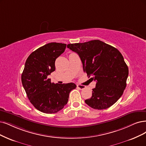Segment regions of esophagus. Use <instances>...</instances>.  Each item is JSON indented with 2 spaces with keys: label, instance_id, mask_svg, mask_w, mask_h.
Instances as JSON below:
<instances>
[{
  "label": "esophagus",
  "instance_id": "1",
  "mask_svg": "<svg viewBox=\"0 0 146 146\" xmlns=\"http://www.w3.org/2000/svg\"><path fill=\"white\" fill-rule=\"evenodd\" d=\"M77 87L78 88H79L80 90H83L85 88V86L82 85H78Z\"/></svg>",
  "mask_w": 146,
  "mask_h": 146
}]
</instances>
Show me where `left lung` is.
<instances>
[{"label": "left lung", "mask_w": 146, "mask_h": 146, "mask_svg": "<svg viewBox=\"0 0 146 146\" xmlns=\"http://www.w3.org/2000/svg\"><path fill=\"white\" fill-rule=\"evenodd\" d=\"M67 47L78 54L84 71L96 81L92 96L85 103L95 110L107 109L114 105L123 93L129 74L119 50L99 40L68 44Z\"/></svg>", "instance_id": "obj_1"}]
</instances>
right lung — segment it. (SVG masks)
Masks as SVG:
<instances>
[{"mask_svg": "<svg viewBox=\"0 0 146 146\" xmlns=\"http://www.w3.org/2000/svg\"><path fill=\"white\" fill-rule=\"evenodd\" d=\"M66 44L50 42L32 52L27 58L21 82L31 103L36 110L53 114L66 105L74 83H52L48 76L55 70L56 59L65 51Z\"/></svg>", "mask_w": 146, "mask_h": 146, "instance_id": "obj_1", "label": "right lung"}]
</instances>
